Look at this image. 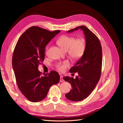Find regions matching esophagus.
Masks as SVG:
<instances>
[{"label":"esophagus","instance_id":"esophagus-1","mask_svg":"<svg viewBox=\"0 0 123 123\" xmlns=\"http://www.w3.org/2000/svg\"><path fill=\"white\" fill-rule=\"evenodd\" d=\"M64 79H63V76H60V81L61 82H64Z\"/></svg>","mask_w":123,"mask_h":123}]
</instances>
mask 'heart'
Masks as SVG:
<instances>
[{
	"label": "heart",
	"instance_id": "1",
	"mask_svg": "<svg viewBox=\"0 0 123 123\" xmlns=\"http://www.w3.org/2000/svg\"><path fill=\"white\" fill-rule=\"evenodd\" d=\"M58 45L64 50L68 51L69 56L73 60H78L81 58L85 52L86 43L84 39L76 38L74 36L63 35L57 40ZM49 47L46 48L48 52ZM70 66L68 61H64L58 63L56 68L61 72L65 71L66 68Z\"/></svg>",
	"mask_w": 123,
	"mask_h": 123
}]
</instances>
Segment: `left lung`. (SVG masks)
I'll use <instances>...</instances> for the list:
<instances>
[{"label":"left lung","mask_w":123,"mask_h":123,"mask_svg":"<svg viewBox=\"0 0 123 123\" xmlns=\"http://www.w3.org/2000/svg\"><path fill=\"white\" fill-rule=\"evenodd\" d=\"M78 29L84 33L86 49L82 57L69 70L71 73L78 72V76L75 79L72 77H63L72 87L65 96L73 101H82L92 93L100 80L102 65V49L99 38L85 26H78L68 32Z\"/></svg>","instance_id":"1"}]
</instances>
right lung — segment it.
Instances as JSON below:
<instances>
[{"mask_svg":"<svg viewBox=\"0 0 123 123\" xmlns=\"http://www.w3.org/2000/svg\"><path fill=\"white\" fill-rule=\"evenodd\" d=\"M60 32L34 26L24 32L16 44L12 64L16 83L22 94L32 102L44 99L50 87L60 81L55 71L43 75L38 69L44 60L45 47Z\"/></svg>","mask_w":123,"mask_h":123,"instance_id":"1","label":"right lung"}]
</instances>
